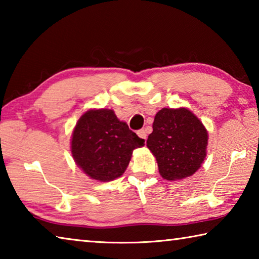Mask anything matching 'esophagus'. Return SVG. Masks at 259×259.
Masks as SVG:
<instances>
[{"instance_id":"obj_1","label":"esophagus","mask_w":259,"mask_h":259,"mask_svg":"<svg viewBox=\"0 0 259 259\" xmlns=\"http://www.w3.org/2000/svg\"><path fill=\"white\" fill-rule=\"evenodd\" d=\"M138 136L142 139H144V140H146V138H147V134H146V130H139L138 131Z\"/></svg>"}]
</instances>
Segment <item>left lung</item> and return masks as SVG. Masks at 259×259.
<instances>
[{"label":"left lung","instance_id":"obj_1","mask_svg":"<svg viewBox=\"0 0 259 259\" xmlns=\"http://www.w3.org/2000/svg\"><path fill=\"white\" fill-rule=\"evenodd\" d=\"M146 145L155 156L162 178L181 181L194 175L204 162L208 131L186 107L162 108L154 117Z\"/></svg>","mask_w":259,"mask_h":259}]
</instances>
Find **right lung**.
<instances>
[{
	"label": "right lung",
	"instance_id": "1",
	"mask_svg": "<svg viewBox=\"0 0 259 259\" xmlns=\"http://www.w3.org/2000/svg\"><path fill=\"white\" fill-rule=\"evenodd\" d=\"M145 140L117 119L113 109L90 108L74 126L71 152L76 165L87 176L98 182L121 177L135 148Z\"/></svg>",
	"mask_w": 259,
	"mask_h": 259
}]
</instances>
